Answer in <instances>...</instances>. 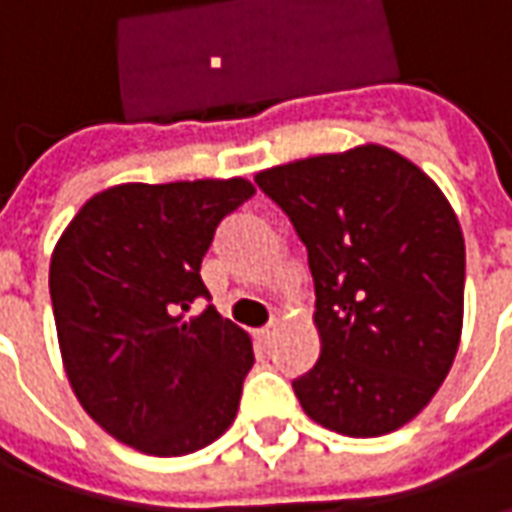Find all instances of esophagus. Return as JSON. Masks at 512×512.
Here are the masks:
<instances>
[{
  "mask_svg": "<svg viewBox=\"0 0 512 512\" xmlns=\"http://www.w3.org/2000/svg\"><path fill=\"white\" fill-rule=\"evenodd\" d=\"M274 332H277V323H271V326H266V329H257V340H260V343H271V340H274Z\"/></svg>",
  "mask_w": 512,
  "mask_h": 512,
  "instance_id": "34e87169",
  "label": "esophagus"
}]
</instances>
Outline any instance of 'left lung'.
Listing matches in <instances>:
<instances>
[{
    "label": "left lung",
    "instance_id": "8db88e82",
    "mask_svg": "<svg viewBox=\"0 0 512 512\" xmlns=\"http://www.w3.org/2000/svg\"><path fill=\"white\" fill-rule=\"evenodd\" d=\"M307 246L321 356L293 381L307 417L373 439L417 417L461 343L466 249L433 180L381 145L257 172Z\"/></svg>",
    "mask_w": 512,
    "mask_h": 512
}]
</instances>
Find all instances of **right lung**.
<instances>
[{
  "mask_svg": "<svg viewBox=\"0 0 512 512\" xmlns=\"http://www.w3.org/2000/svg\"><path fill=\"white\" fill-rule=\"evenodd\" d=\"M244 178L123 183L82 205L54 246L51 307L62 365L84 411L147 455L208 447L233 425L252 340L208 299L200 266Z\"/></svg>",
  "mask_w": 512,
  "mask_h": 512,
  "instance_id": "obj_1",
  "label": "right lung"
}]
</instances>
